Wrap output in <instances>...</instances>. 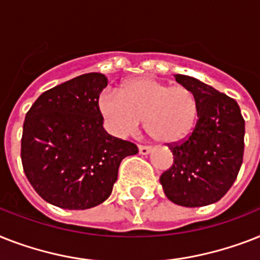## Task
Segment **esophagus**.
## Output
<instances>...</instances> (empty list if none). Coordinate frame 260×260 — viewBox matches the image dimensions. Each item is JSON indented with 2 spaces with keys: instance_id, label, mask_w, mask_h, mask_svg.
Here are the masks:
<instances>
[{
  "instance_id": "1",
  "label": "esophagus",
  "mask_w": 260,
  "mask_h": 260,
  "mask_svg": "<svg viewBox=\"0 0 260 260\" xmlns=\"http://www.w3.org/2000/svg\"><path fill=\"white\" fill-rule=\"evenodd\" d=\"M139 152L141 155H148L151 152V147L149 145H139Z\"/></svg>"
}]
</instances>
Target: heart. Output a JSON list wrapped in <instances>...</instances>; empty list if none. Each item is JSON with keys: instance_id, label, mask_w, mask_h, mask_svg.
<instances>
[{"instance_id": "b5f03b06", "label": "heart", "mask_w": 260, "mask_h": 260, "mask_svg": "<svg viewBox=\"0 0 260 260\" xmlns=\"http://www.w3.org/2000/svg\"><path fill=\"white\" fill-rule=\"evenodd\" d=\"M99 108L108 129L117 137L145 129L160 143H176L191 134L198 119V100L185 85H170L153 77L125 82L120 92L104 90Z\"/></svg>"}]
</instances>
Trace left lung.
<instances>
[{
	"mask_svg": "<svg viewBox=\"0 0 260 260\" xmlns=\"http://www.w3.org/2000/svg\"><path fill=\"white\" fill-rule=\"evenodd\" d=\"M198 100V121L191 134L168 144L174 164L161 174L164 193L175 204L202 207L227 193L243 161L244 119L238 103L198 79L175 75Z\"/></svg>",
	"mask_w": 260,
	"mask_h": 260,
	"instance_id": "left-lung-1",
	"label": "left lung"
}]
</instances>
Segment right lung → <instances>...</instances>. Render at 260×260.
<instances>
[{
    "label": "right lung",
    "mask_w": 260,
    "mask_h": 260,
    "mask_svg": "<svg viewBox=\"0 0 260 260\" xmlns=\"http://www.w3.org/2000/svg\"><path fill=\"white\" fill-rule=\"evenodd\" d=\"M108 80L86 73L46 90L27 111L21 160L42 199L65 210H86L111 195L121 160L136 144L109 135L99 108Z\"/></svg>",
    "instance_id": "obj_1"
}]
</instances>
